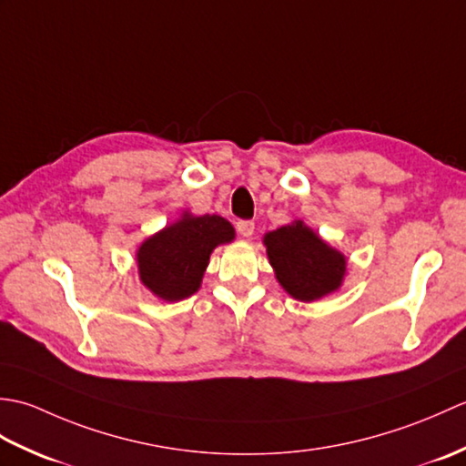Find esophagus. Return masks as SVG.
I'll return each instance as SVG.
<instances>
[{"instance_id":"obj_1","label":"esophagus","mask_w":466,"mask_h":466,"mask_svg":"<svg viewBox=\"0 0 466 466\" xmlns=\"http://www.w3.org/2000/svg\"><path fill=\"white\" fill-rule=\"evenodd\" d=\"M236 230H238V234L244 236V238H250V236L254 234V222H250V220L236 222Z\"/></svg>"}]
</instances>
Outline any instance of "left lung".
<instances>
[{
	"label": "left lung",
	"mask_w": 466,
	"mask_h": 466,
	"mask_svg": "<svg viewBox=\"0 0 466 466\" xmlns=\"http://www.w3.org/2000/svg\"><path fill=\"white\" fill-rule=\"evenodd\" d=\"M262 242L276 280L294 300H320L346 279V256L302 220L266 232Z\"/></svg>",
	"instance_id": "left-lung-1"
}]
</instances>
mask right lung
Returning <instances> with one entry per match:
<instances>
[{
    "label": "right lung",
    "instance_id": "right-lung-1",
    "mask_svg": "<svg viewBox=\"0 0 466 466\" xmlns=\"http://www.w3.org/2000/svg\"><path fill=\"white\" fill-rule=\"evenodd\" d=\"M236 238L234 226L218 214L190 210L137 246V279L156 299L177 302L198 292L210 254Z\"/></svg>",
    "mask_w": 466,
    "mask_h": 466
}]
</instances>
